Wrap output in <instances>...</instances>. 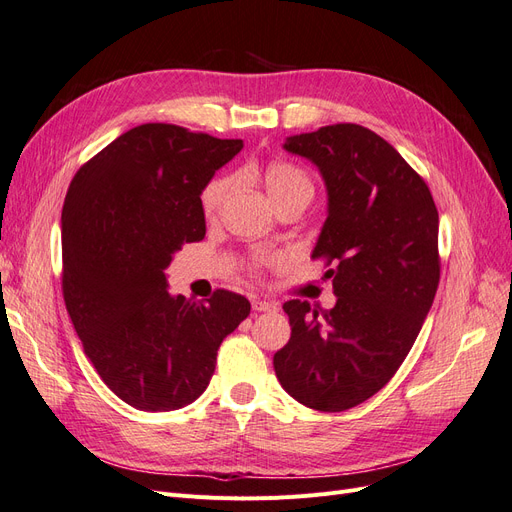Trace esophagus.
<instances>
[{"instance_id":"34e87169","label":"esophagus","mask_w":512,"mask_h":512,"mask_svg":"<svg viewBox=\"0 0 512 512\" xmlns=\"http://www.w3.org/2000/svg\"><path fill=\"white\" fill-rule=\"evenodd\" d=\"M252 309L254 312H277V305L271 301H262V299H254L252 301Z\"/></svg>"}]
</instances>
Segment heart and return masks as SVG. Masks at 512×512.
<instances>
[{
  "instance_id": "1",
  "label": "heart",
  "mask_w": 512,
  "mask_h": 512,
  "mask_svg": "<svg viewBox=\"0 0 512 512\" xmlns=\"http://www.w3.org/2000/svg\"><path fill=\"white\" fill-rule=\"evenodd\" d=\"M258 175L275 207L288 203V200H305V203H309V200L314 198V181L309 179L303 168L288 160L275 158L262 166ZM230 190L232 181L226 175L213 177L205 185L203 192H200V209H203V215L207 220L218 218ZM252 269H256V265H252Z\"/></svg>"
}]
</instances>
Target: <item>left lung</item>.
<instances>
[{"label": "left lung", "instance_id": "left-lung-1", "mask_svg": "<svg viewBox=\"0 0 512 512\" xmlns=\"http://www.w3.org/2000/svg\"><path fill=\"white\" fill-rule=\"evenodd\" d=\"M329 192V218L312 258L333 277L331 309L284 303L288 344L277 380L299 404L342 412L389 382L421 331L440 284L438 209L423 177L382 136L335 123L290 136Z\"/></svg>", "mask_w": 512, "mask_h": 512}]
</instances>
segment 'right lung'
<instances>
[{"instance_id": "1", "label": "right lung", "mask_w": 512, "mask_h": 512, "mask_svg": "<svg viewBox=\"0 0 512 512\" xmlns=\"http://www.w3.org/2000/svg\"><path fill=\"white\" fill-rule=\"evenodd\" d=\"M173 123H143L87 160L61 211V290L98 376L136 410H179L207 389L222 339L250 314L237 292L170 297L164 271L205 239L203 192L241 151Z\"/></svg>"}]
</instances>
